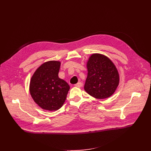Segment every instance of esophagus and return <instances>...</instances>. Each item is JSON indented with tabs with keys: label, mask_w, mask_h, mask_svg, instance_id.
I'll list each match as a JSON object with an SVG mask.
<instances>
[{
	"label": "esophagus",
	"mask_w": 151,
	"mask_h": 151,
	"mask_svg": "<svg viewBox=\"0 0 151 151\" xmlns=\"http://www.w3.org/2000/svg\"><path fill=\"white\" fill-rule=\"evenodd\" d=\"M82 83H78L76 84H75V86L76 87V88H80V87L82 86Z\"/></svg>",
	"instance_id": "1"
}]
</instances>
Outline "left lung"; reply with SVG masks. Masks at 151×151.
I'll return each instance as SVG.
<instances>
[{
  "label": "left lung",
  "instance_id": "1",
  "mask_svg": "<svg viewBox=\"0 0 151 151\" xmlns=\"http://www.w3.org/2000/svg\"><path fill=\"white\" fill-rule=\"evenodd\" d=\"M86 66V92L97 99L111 96L119 84V75L114 63L106 55L95 53L89 57Z\"/></svg>",
  "mask_w": 151,
  "mask_h": 151
}]
</instances>
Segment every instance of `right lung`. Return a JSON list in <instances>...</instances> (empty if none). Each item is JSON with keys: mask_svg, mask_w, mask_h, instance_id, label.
<instances>
[{"mask_svg": "<svg viewBox=\"0 0 151 151\" xmlns=\"http://www.w3.org/2000/svg\"><path fill=\"white\" fill-rule=\"evenodd\" d=\"M60 67V61L46 62L35 70L30 79L31 97L43 109L56 111L66 100L70 86L59 78Z\"/></svg>", "mask_w": 151, "mask_h": 151, "instance_id": "obj_1", "label": "right lung"}]
</instances>
